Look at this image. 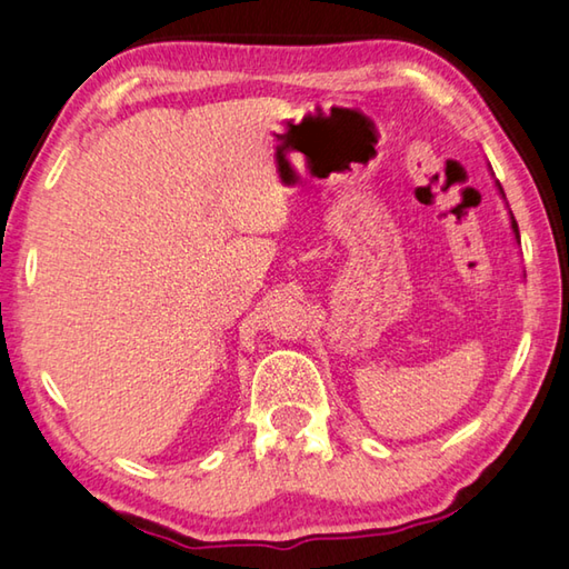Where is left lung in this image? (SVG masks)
Instances as JSON below:
<instances>
[{"label":"left lung","mask_w":569,"mask_h":569,"mask_svg":"<svg viewBox=\"0 0 569 569\" xmlns=\"http://www.w3.org/2000/svg\"><path fill=\"white\" fill-rule=\"evenodd\" d=\"M512 228H515V233H517V238H519V228H517V220H512Z\"/></svg>","instance_id":"obj_1"}]
</instances>
